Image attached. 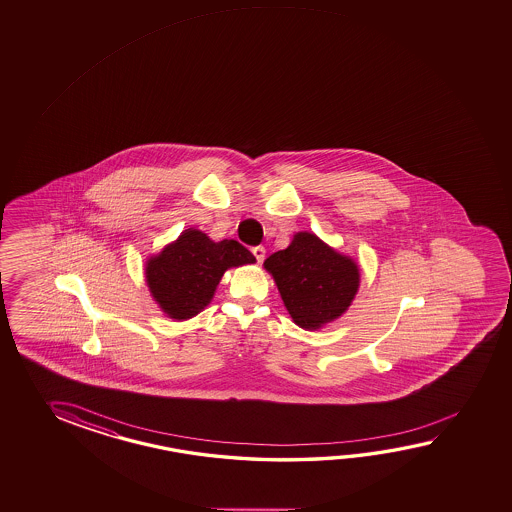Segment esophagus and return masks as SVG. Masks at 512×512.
Returning a JSON list of instances; mask_svg holds the SVG:
<instances>
[{
    "label": "esophagus",
    "mask_w": 512,
    "mask_h": 512,
    "mask_svg": "<svg viewBox=\"0 0 512 512\" xmlns=\"http://www.w3.org/2000/svg\"><path fill=\"white\" fill-rule=\"evenodd\" d=\"M252 254H254V258L258 260V263L265 260V247L263 245H258V247H252Z\"/></svg>",
    "instance_id": "obj_1"
}]
</instances>
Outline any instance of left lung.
Listing matches in <instances>:
<instances>
[{"label": "left lung", "mask_w": 512, "mask_h": 512, "mask_svg": "<svg viewBox=\"0 0 512 512\" xmlns=\"http://www.w3.org/2000/svg\"><path fill=\"white\" fill-rule=\"evenodd\" d=\"M287 311L303 329H320L336 320L360 285L356 263L309 232H298L285 251L265 260Z\"/></svg>", "instance_id": "8db88e82"}]
</instances>
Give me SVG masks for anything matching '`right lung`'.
<instances>
[{
	"label": "right lung",
	"mask_w": 512,
	"mask_h": 512,
	"mask_svg": "<svg viewBox=\"0 0 512 512\" xmlns=\"http://www.w3.org/2000/svg\"><path fill=\"white\" fill-rule=\"evenodd\" d=\"M254 261L240 241L216 243L207 234L189 229L147 263L145 274L161 309L174 320H187L211 301L223 272Z\"/></svg>",
	"instance_id": "1"
}]
</instances>
